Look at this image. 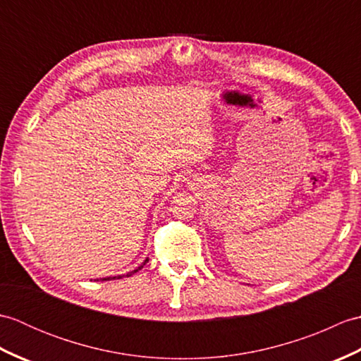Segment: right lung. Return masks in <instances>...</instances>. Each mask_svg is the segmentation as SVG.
Returning <instances> with one entry per match:
<instances>
[{
    "mask_svg": "<svg viewBox=\"0 0 361 361\" xmlns=\"http://www.w3.org/2000/svg\"><path fill=\"white\" fill-rule=\"evenodd\" d=\"M149 262V259H145L144 260V262L140 265V267H137V268H135V270L133 271H128L127 274H119V276H109V278H102L101 281H110V279H121V278H124V276H127V278H128V276H132V274H135L136 271H140L141 270V268L145 265V264H147ZM99 281V279H97Z\"/></svg>",
    "mask_w": 361,
    "mask_h": 361,
    "instance_id": "right-lung-1",
    "label": "right lung"
}]
</instances>
